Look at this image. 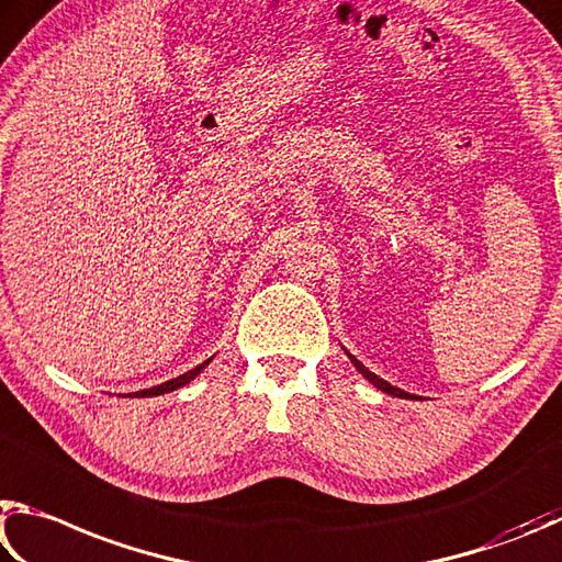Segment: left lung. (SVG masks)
Returning a JSON list of instances; mask_svg holds the SVG:
<instances>
[{
    "instance_id": "1",
    "label": "left lung",
    "mask_w": 562,
    "mask_h": 562,
    "mask_svg": "<svg viewBox=\"0 0 562 562\" xmlns=\"http://www.w3.org/2000/svg\"><path fill=\"white\" fill-rule=\"evenodd\" d=\"M348 358L352 360V366H356L360 372H362V375H366L370 382H372V385H375L378 390H382V392H387V395H395V397H415V395H407V392L405 390H400V387H392L390 385V382L387 380H382V378H378L375 375V372H370L366 366H362V362H358L356 358H352L350 356V352H348Z\"/></svg>"
}]
</instances>
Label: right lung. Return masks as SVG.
<instances>
[{
  "mask_svg": "<svg viewBox=\"0 0 562 562\" xmlns=\"http://www.w3.org/2000/svg\"><path fill=\"white\" fill-rule=\"evenodd\" d=\"M210 360H212V358H210ZM210 360H204L202 366H196L194 370L184 372V375H180V378L162 382V385L150 387V390H140V392H135L133 397H157V395H165V392H172V390H177V387H182V385H187V382H190V380H194L196 375H200V372H202L206 366H210Z\"/></svg>",
  "mask_w": 562,
  "mask_h": 562,
  "instance_id": "1",
  "label": "right lung"
}]
</instances>
